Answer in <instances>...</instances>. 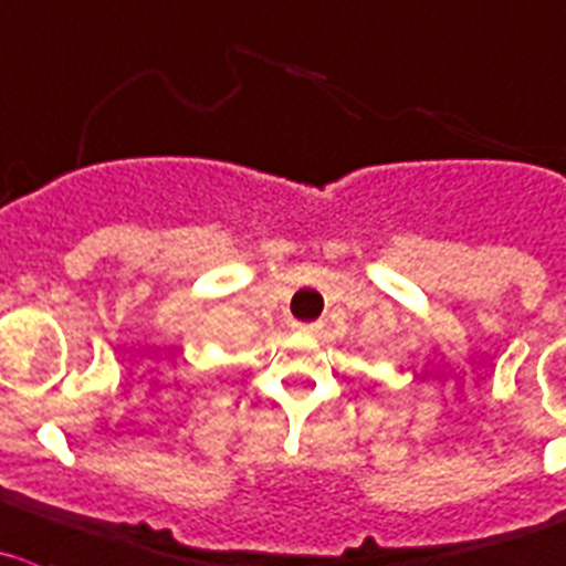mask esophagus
<instances>
[{"mask_svg": "<svg viewBox=\"0 0 566 566\" xmlns=\"http://www.w3.org/2000/svg\"><path fill=\"white\" fill-rule=\"evenodd\" d=\"M295 332L315 334V332H321V323H295Z\"/></svg>", "mask_w": 566, "mask_h": 566, "instance_id": "esophagus-1", "label": "esophagus"}]
</instances>
